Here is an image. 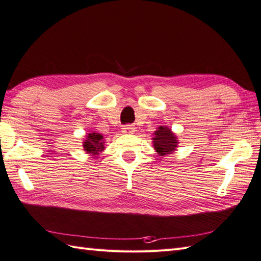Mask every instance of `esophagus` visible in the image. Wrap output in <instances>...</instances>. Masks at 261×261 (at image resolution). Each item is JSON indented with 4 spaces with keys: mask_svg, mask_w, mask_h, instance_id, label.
Masks as SVG:
<instances>
[{
    "mask_svg": "<svg viewBox=\"0 0 261 261\" xmlns=\"http://www.w3.org/2000/svg\"><path fill=\"white\" fill-rule=\"evenodd\" d=\"M135 126L134 125H125L123 128H122V132L124 133V134H127V135H129V134H134L135 133Z\"/></svg>",
    "mask_w": 261,
    "mask_h": 261,
    "instance_id": "1",
    "label": "esophagus"
}]
</instances>
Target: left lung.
I'll list each match as a JSON object with an SVG mask.
<instances>
[{"mask_svg": "<svg viewBox=\"0 0 261 261\" xmlns=\"http://www.w3.org/2000/svg\"><path fill=\"white\" fill-rule=\"evenodd\" d=\"M154 135L152 144H154V148L158 152V155L165 156L176 150L178 141H177L176 135L168 127L160 126L154 133Z\"/></svg>", "mask_w": 261, "mask_h": 261, "instance_id": "1", "label": "left lung"}]
</instances>
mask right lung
Returning <instances> with one entry per match:
<instances>
[{"instance_id": "1", "label": "right lung", "mask_w": 261, "mask_h": 261, "mask_svg": "<svg viewBox=\"0 0 261 261\" xmlns=\"http://www.w3.org/2000/svg\"><path fill=\"white\" fill-rule=\"evenodd\" d=\"M83 147L87 154L98 155L99 151L104 150V137L99 133L92 132L87 134L85 142H83Z\"/></svg>"}]
</instances>
